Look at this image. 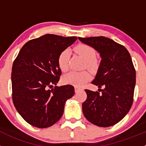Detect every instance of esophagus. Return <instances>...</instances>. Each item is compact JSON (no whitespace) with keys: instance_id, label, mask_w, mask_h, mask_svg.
I'll return each instance as SVG.
<instances>
[{"instance_id":"34e87169","label":"esophagus","mask_w":146,"mask_h":146,"mask_svg":"<svg viewBox=\"0 0 146 146\" xmlns=\"http://www.w3.org/2000/svg\"><path fill=\"white\" fill-rule=\"evenodd\" d=\"M80 90H81V89L78 88H77V87L75 88V92H76V93H78Z\"/></svg>"}]
</instances>
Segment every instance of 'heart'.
<instances>
[{"label":"heart","mask_w":146,"mask_h":146,"mask_svg":"<svg viewBox=\"0 0 146 146\" xmlns=\"http://www.w3.org/2000/svg\"><path fill=\"white\" fill-rule=\"evenodd\" d=\"M76 53H78L85 60V67L91 71H95L98 67L97 60L94 58L96 50L91 46L86 44H80L75 48ZM70 58V51L68 49H65L59 53L57 63L61 71L66 72L68 69V60ZM90 79V74L86 70L80 72L70 71L63 76V82L65 84L74 86L76 87H82Z\"/></svg>","instance_id":"heart-1"}]
</instances>
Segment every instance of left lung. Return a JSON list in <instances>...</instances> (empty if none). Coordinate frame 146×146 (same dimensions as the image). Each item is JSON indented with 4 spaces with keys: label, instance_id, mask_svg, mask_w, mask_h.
Masks as SVG:
<instances>
[{
    "label": "left lung",
    "instance_id": "8db88e82",
    "mask_svg": "<svg viewBox=\"0 0 146 146\" xmlns=\"http://www.w3.org/2000/svg\"><path fill=\"white\" fill-rule=\"evenodd\" d=\"M78 39L97 50L101 58L92 83L103 89L99 88V92L85 90L87 99L82 105L84 116L98 126H112L125 116L133 101L135 70L131 55L123 46L108 38Z\"/></svg>",
    "mask_w": 146,
    "mask_h": 146
}]
</instances>
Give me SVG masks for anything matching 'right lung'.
I'll list each match as a JSON object with an SVG mask.
<instances>
[{
  "label": "right lung",
  "instance_id": "1",
  "mask_svg": "<svg viewBox=\"0 0 146 146\" xmlns=\"http://www.w3.org/2000/svg\"><path fill=\"white\" fill-rule=\"evenodd\" d=\"M76 40L75 36L46 34L27 42L14 60L13 102L18 113L33 126L48 128L58 122L66 101L74 95L70 85L50 88L61 76L57 63L59 53Z\"/></svg>",
  "mask_w": 146,
  "mask_h": 146
}]
</instances>
